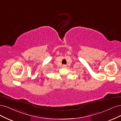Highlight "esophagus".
<instances>
[{
	"instance_id": "1",
	"label": "esophagus",
	"mask_w": 121,
	"mask_h": 121,
	"mask_svg": "<svg viewBox=\"0 0 121 121\" xmlns=\"http://www.w3.org/2000/svg\"><path fill=\"white\" fill-rule=\"evenodd\" d=\"M63 67H64V68L66 67V65H63Z\"/></svg>"
}]
</instances>
